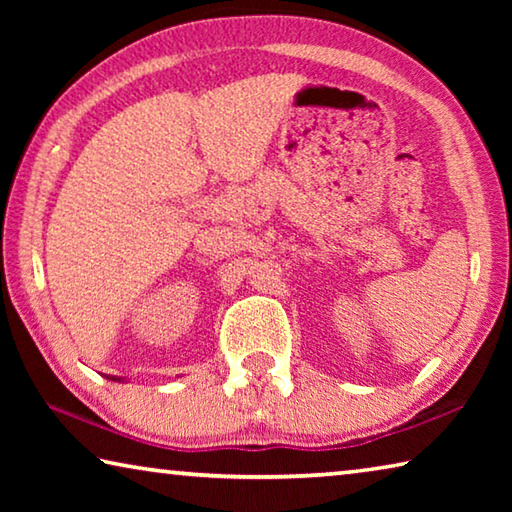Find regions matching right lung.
I'll return each mask as SVG.
<instances>
[{
    "label": "right lung",
    "instance_id": "obj_1",
    "mask_svg": "<svg viewBox=\"0 0 512 512\" xmlns=\"http://www.w3.org/2000/svg\"><path fill=\"white\" fill-rule=\"evenodd\" d=\"M110 381H124V377H115V375H108Z\"/></svg>",
    "mask_w": 512,
    "mask_h": 512
}]
</instances>
